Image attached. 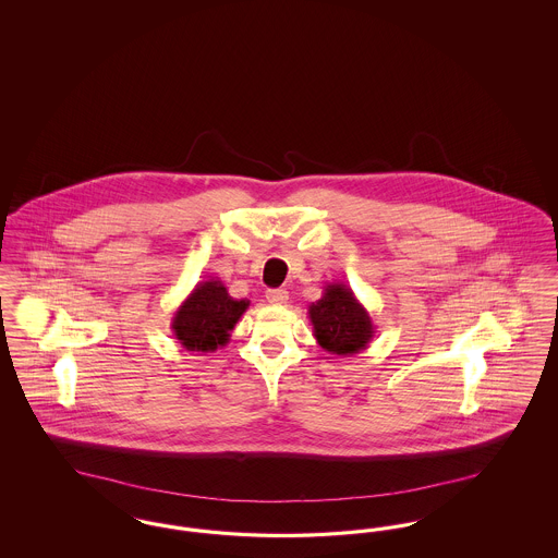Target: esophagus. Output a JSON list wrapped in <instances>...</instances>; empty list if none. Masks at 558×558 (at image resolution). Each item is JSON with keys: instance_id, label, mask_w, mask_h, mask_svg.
<instances>
[{"instance_id": "34e87169", "label": "esophagus", "mask_w": 558, "mask_h": 558, "mask_svg": "<svg viewBox=\"0 0 558 558\" xmlns=\"http://www.w3.org/2000/svg\"><path fill=\"white\" fill-rule=\"evenodd\" d=\"M266 299L271 305H284L289 301V292L284 289H271L266 292Z\"/></svg>"}]
</instances>
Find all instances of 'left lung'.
<instances>
[{
    "label": "left lung",
    "instance_id": "8db88e82",
    "mask_svg": "<svg viewBox=\"0 0 558 558\" xmlns=\"http://www.w3.org/2000/svg\"><path fill=\"white\" fill-rule=\"evenodd\" d=\"M307 316L318 345L332 355L360 353L374 339L371 314L343 282H328Z\"/></svg>",
    "mask_w": 558,
    "mask_h": 558
}]
</instances>
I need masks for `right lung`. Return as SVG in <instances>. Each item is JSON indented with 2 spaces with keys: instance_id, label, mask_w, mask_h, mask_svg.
Wrapping results in <instances>:
<instances>
[{
  "instance_id": "1",
  "label": "right lung",
  "mask_w": 558,
  "mask_h": 558,
  "mask_svg": "<svg viewBox=\"0 0 558 558\" xmlns=\"http://www.w3.org/2000/svg\"><path fill=\"white\" fill-rule=\"evenodd\" d=\"M248 310L246 299L230 296L219 278L198 282L171 318L173 337L186 351L209 353L226 347L230 332Z\"/></svg>"
}]
</instances>
